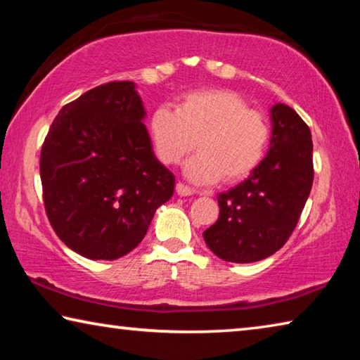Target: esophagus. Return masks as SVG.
Instances as JSON below:
<instances>
[{
    "mask_svg": "<svg viewBox=\"0 0 360 360\" xmlns=\"http://www.w3.org/2000/svg\"><path fill=\"white\" fill-rule=\"evenodd\" d=\"M176 193L181 195V197H188V195H192V188L182 184V182H178V184H176Z\"/></svg>",
    "mask_w": 360,
    "mask_h": 360,
    "instance_id": "esophagus-1",
    "label": "esophagus"
}]
</instances>
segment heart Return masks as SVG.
Instances as JSON below:
<instances>
[{
    "label": "heart",
    "mask_w": 360,
    "mask_h": 360,
    "mask_svg": "<svg viewBox=\"0 0 360 360\" xmlns=\"http://www.w3.org/2000/svg\"><path fill=\"white\" fill-rule=\"evenodd\" d=\"M149 135L155 155L174 165L197 144L200 152L184 165L193 184L224 178L236 182L257 168L270 141L264 114L231 90H197L182 96L176 111L158 108L150 115Z\"/></svg>",
    "instance_id": "heart-1"
}]
</instances>
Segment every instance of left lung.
<instances>
[{"label": "left lung", "instance_id": "1", "mask_svg": "<svg viewBox=\"0 0 360 360\" xmlns=\"http://www.w3.org/2000/svg\"><path fill=\"white\" fill-rule=\"evenodd\" d=\"M270 149L257 168L217 195L219 217L203 231L217 257L251 264L270 257L294 231L313 186L311 131L294 109H270Z\"/></svg>", "mask_w": 360, "mask_h": 360}]
</instances>
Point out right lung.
I'll list each match as a JSON object with an SVG mask.
<instances>
[{"label":"right lung","instance_id":"1","mask_svg":"<svg viewBox=\"0 0 360 360\" xmlns=\"http://www.w3.org/2000/svg\"><path fill=\"white\" fill-rule=\"evenodd\" d=\"M130 81L98 85L60 109L41 149L42 198L66 246L115 260L143 241L174 174L157 160Z\"/></svg>","mask_w":360,"mask_h":360}]
</instances>
